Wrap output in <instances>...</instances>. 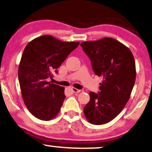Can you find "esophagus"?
Returning <instances> with one entry per match:
<instances>
[{
	"mask_svg": "<svg viewBox=\"0 0 152 152\" xmlns=\"http://www.w3.org/2000/svg\"><path fill=\"white\" fill-rule=\"evenodd\" d=\"M72 90L74 93H78L80 92V90H78V89H76L75 88H72Z\"/></svg>",
	"mask_w": 152,
	"mask_h": 152,
	"instance_id": "esophagus-1",
	"label": "esophagus"
}]
</instances>
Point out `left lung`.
<instances>
[{
  "instance_id": "left-lung-1",
  "label": "left lung",
  "mask_w": 152,
  "mask_h": 152,
  "mask_svg": "<svg viewBox=\"0 0 152 152\" xmlns=\"http://www.w3.org/2000/svg\"><path fill=\"white\" fill-rule=\"evenodd\" d=\"M80 46L94 74L103 78L99 92H90L84 115L91 124H106L122 112L130 98L136 76L134 57L129 48L113 38L82 42Z\"/></svg>"
}]
</instances>
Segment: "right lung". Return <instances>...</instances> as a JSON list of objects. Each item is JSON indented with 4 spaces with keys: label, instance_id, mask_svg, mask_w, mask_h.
I'll use <instances>...</instances> for the list:
<instances>
[{
    "label": "right lung",
    "instance_id": "1",
    "mask_svg": "<svg viewBox=\"0 0 152 152\" xmlns=\"http://www.w3.org/2000/svg\"><path fill=\"white\" fill-rule=\"evenodd\" d=\"M78 44L43 35L26 45L18 69L19 81L26 107L39 120H52L60 112L66 97L64 88L46 79L53 77L52 72L58 73L57 69Z\"/></svg>",
    "mask_w": 152,
    "mask_h": 152
}]
</instances>
